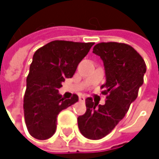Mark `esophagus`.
<instances>
[{
	"label": "esophagus",
	"mask_w": 159,
	"mask_h": 159,
	"mask_svg": "<svg viewBox=\"0 0 159 159\" xmlns=\"http://www.w3.org/2000/svg\"><path fill=\"white\" fill-rule=\"evenodd\" d=\"M84 100H85V97H84V96H80L79 101H81V102H84Z\"/></svg>",
	"instance_id": "obj_1"
}]
</instances>
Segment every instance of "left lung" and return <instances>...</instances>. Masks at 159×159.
Listing matches in <instances>:
<instances>
[{
    "instance_id": "left-lung-1",
    "label": "left lung",
    "mask_w": 159,
    "mask_h": 159,
    "mask_svg": "<svg viewBox=\"0 0 159 159\" xmlns=\"http://www.w3.org/2000/svg\"><path fill=\"white\" fill-rule=\"evenodd\" d=\"M93 53L103 61L106 83L101 86L107 96L104 105L85 99L86 111L77 118L81 134L91 140L108 135L124 118L130 105L136 99L143 84L146 65L141 55L124 43L102 42L93 48Z\"/></svg>"
}]
</instances>
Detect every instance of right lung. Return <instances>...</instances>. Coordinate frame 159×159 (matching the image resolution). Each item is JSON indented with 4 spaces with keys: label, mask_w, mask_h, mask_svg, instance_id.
Masks as SVG:
<instances>
[{
    "label": "right lung",
    "mask_w": 159,
    "mask_h": 159,
    "mask_svg": "<svg viewBox=\"0 0 159 159\" xmlns=\"http://www.w3.org/2000/svg\"><path fill=\"white\" fill-rule=\"evenodd\" d=\"M93 45V42L54 40L34 53L24 97L25 121L34 138H50L56 131L58 114L78 101L76 95L64 99L59 88L66 78L73 77Z\"/></svg>",
    "instance_id": "1"
}]
</instances>
